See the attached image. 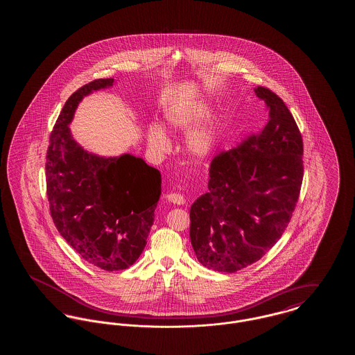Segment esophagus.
Returning <instances> with one entry per match:
<instances>
[{"mask_svg": "<svg viewBox=\"0 0 355 355\" xmlns=\"http://www.w3.org/2000/svg\"><path fill=\"white\" fill-rule=\"evenodd\" d=\"M166 200L169 202L174 203V205H184L185 203V197L182 194H177V193H170L166 196Z\"/></svg>", "mask_w": 355, "mask_h": 355, "instance_id": "1", "label": "esophagus"}]
</instances>
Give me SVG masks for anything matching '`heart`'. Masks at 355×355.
Returning <instances> with one entry per match:
<instances>
[{"instance_id": "heart-1", "label": "heart", "mask_w": 355, "mask_h": 355, "mask_svg": "<svg viewBox=\"0 0 355 355\" xmlns=\"http://www.w3.org/2000/svg\"><path fill=\"white\" fill-rule=\"evenodd\" d=\"M211 114V107L206 102L198 101L189 103L185 106H180L171 109L166 114V123L175 130H190L200 125L202 121ZM148 142L153 149L164 150L169 146V138L165 130L153 125L148 130ZM187 149L193 155L198 158H205L213 150L216 145V129L213 125L202 126L198 130H194L187 137Z\"/></svg>"}]
</instances>
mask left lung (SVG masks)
<instances>
[{
	"instance_id": "obj_1",
	"label": "left lung",
	"mask_w": 355,
	"mask_h": 355,
	"mask_svg": "<svg viewBox=\"0 0 355 355\" xmlns=\"http://www.w3.org/2000/svg\"><path fill=\"white\" fill-rule=\"evenodd\" d=\"M268 107L257 135L216 155L209 191L190 209V241L205 268L236 272L270 250L291 220L304 178V142L285 102L254 89Z\"/></svg>"
}]
</instances>
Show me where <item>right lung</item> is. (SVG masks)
Wrapping results in <instances>:
<instances>
[{
  "mask_svg": "<svg viewBox=\"0 0 355 355\" xmlns=\"http://www.w3.org/2000/svg\"><path fill=\"white\" fill-rule=\"evenodd\" d=\"M94 80L74 92L53 128L46 189L53 222L69 245L102 270H125L146 246L161 196V173L132 154L101 157L85 150L69 123L81 100L110 87Z\"/></svg>",
  "mask_w": 355,
  "mask_h": 355,
  "instance_id": "obj_1",
  "label": "right lung"
}]
</instances>
